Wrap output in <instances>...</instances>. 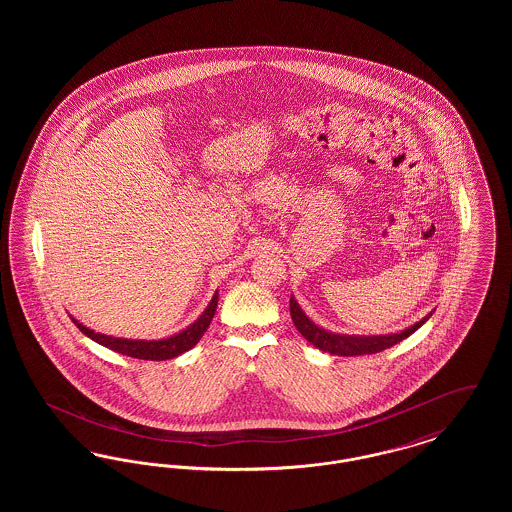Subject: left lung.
<instances>
[{"label":"left lung","mask_w":512,"mask_h":512,"mask_svg":"<svg viewBox=\"0 0 512 512\" xmlns=\"http://www.w3.org/2000/svg\"><path fill=\"white\" fill-rule=\"evenodd\" d=\"M432 313H428L426 317L420 318L416 324L401 330V332H397V334H384V336L382 334L380 336L336 334V332H330V330L318 326L317 322H313L311 318L305 315V311L301 309L297 299L293 295L290 297V315H292L293 324L299 330V334L309 343H313L320 351H326V353H332V355H340V357H357V355L380 353V351L388 349L391 345L409 338L428 318L432 317Z\"/></svg>","instance_id":"left-lung-1"}]
</instances>
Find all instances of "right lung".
<instances>
[{
  "label": "right lung",
  "mask_w": 512,
  "mask_h": 512,
  "mask_svg": "<svg viewBox=\"0 0 512 512\" xmlns=\"http://www.w3.org/2000/svg\"><path fill=\"white\" fill-rule=\"evenodd\" d=\"M217 303H219V292H215L213 299L209 301L207 309L194 320L190 326H186L184 330L172 334L169 338L163 340H130V338H115V336H105L99 334L96 330L84 326L82 322H78L73 315H69L74 322V326L88 336L90 340L96 341L99 345L113 349L126 357H134V359H144V361H167L174 359L186 351H190L197 341L201 340V336L205 334V330L209 328L211 320L215 317L217 311Z\"/></svg>",
  "instance_id": "1"
}]
</instances>
